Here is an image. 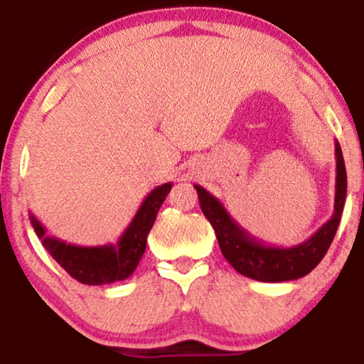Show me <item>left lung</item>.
<instances>
[{
    "label": "left lung",
    "mask_w": 364,
    "mask_h": 364,
    "mask_svg": "<svg viewBox=\"0 0 364 364\" xmlns=\"http://www.w3.org/2000/svg\"><path fill=\"white\" fill-rule=\"evenodd\" d=\"M336 203L333 214L318 231L303 243L294 246H272L250 235L232 219L219 198L205 188L195 185L203 215L214 228L224 258L241 275L260 282H284L304 277L327 253L344 210L348 193V174L339 141L336 140Z\"/></svg>",
    "instance_id": "1"
}]
</instances>
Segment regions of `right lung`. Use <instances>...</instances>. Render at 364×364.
Masks as SVG:
<instances>
[{
  "mask_svg": "<svg viewBox=\"0 0 364 364\" xmlns=\"http://www.w3.org/2000/svg\"><path fill=\"white\" fill-rule=\"evenodd\" d=\"M173 183L154 188L145 196L127 231L121 235L116 245L77 246L65 243L54 236L46 235V228L31 214V224L43 246L78 282L89 286H102L116 281H124L135 272L141 255L147 246V236L152 229L159 208L164 203Z\"/></svg>",
  "mask_w": 364,
  "mask_h": 364,
  "instance_id": "right-lung-1",
  "label": "right lung"
}]
</instances>
